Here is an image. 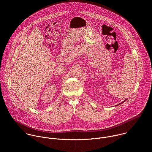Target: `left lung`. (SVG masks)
I'll return each mask as SVG.
<instances>
[{"mask_svg":"<svg viewBox=\"0 0 152 152\" xmlns=\"http://www.w3.org/2000/svg\"><path fill=\"white\" fill-rule=\"evenodd\" d=\"M125 100H124V101H125Z\"/></svg>","mask_w":152,"mask_h":152,"instance_id":"left-lung-1","label":"left lung"}]
</instances>
